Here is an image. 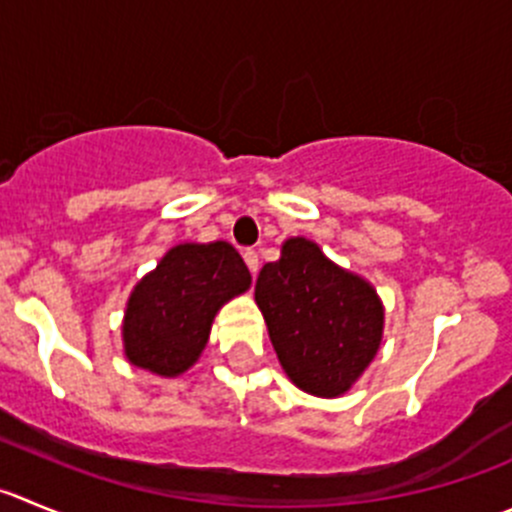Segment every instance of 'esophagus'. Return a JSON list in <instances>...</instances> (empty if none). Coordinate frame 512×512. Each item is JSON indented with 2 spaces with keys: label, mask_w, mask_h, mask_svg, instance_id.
Returning <instances> with one entry per match:
<instances>
[{
  "label": "esophagus",
  "mask_w": 512,
  "mask_h": 512,
  "mask_svg": "<svg viewBox=\"0 0 512 512\" xmlns=\"http://www.w3.org/2000/svg\"><path fill=\"white\" fill-rule=\"evenodd\" d=\"M243 261H246V266L251 269V274L259 271V253L253 251V248H246V251H243Z\"/></svg>",
  "instance_id": "1"
}]
</instances>
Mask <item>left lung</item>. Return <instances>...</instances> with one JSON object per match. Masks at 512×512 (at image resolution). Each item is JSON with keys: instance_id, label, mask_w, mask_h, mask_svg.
Masks as SVG:
<instances>
[{"instance_id": "8db88e82", "label": "left lung", "mask_w": 512, "mask_h": 512, "mask_svg": "<svg viewBox=\"0 0 512 512\" xmlns=\"http://www.w3.org/2000/svg\"><path fill=\"white\" fill-rule=\"evenodd\" d=\"M256 304L284 372L316 397L347 392L382 344L377 291L326 259L309 238H289L281 259L261 269Z\"/></svg>"}]
</instances>
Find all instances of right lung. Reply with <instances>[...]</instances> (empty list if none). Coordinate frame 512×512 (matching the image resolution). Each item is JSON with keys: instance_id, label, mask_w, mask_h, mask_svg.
I'll return each instance as SVG.
<instances>
[{"instance_id": "1", "label": "right lung", "mask_w": 512, "mask_h": 512, "mask_svg": "<svg viewBox=\"0 0 512 512\" xmlns=\"http://www.w3.org/2000/svg\"><path fill=\"white\" fill-rule=\"evenodd\" d=\"M248 286L251 274L231 243L173 246L130 294L125 357L160 377H178L201 357L218 309Z\"/></svg>"}]
</instances>
